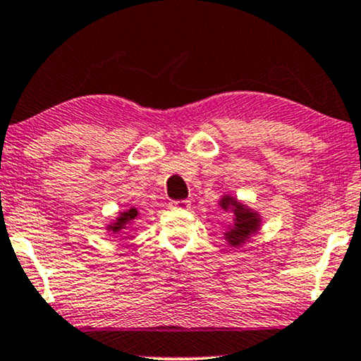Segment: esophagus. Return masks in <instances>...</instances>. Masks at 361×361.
I'll use <instances>...</instances> for the list:
<instances>
[{"label": "esophagus", "mask_w": 361, "mask_h": 361, "mask_svg": "<svg viewBox=\"0 0 361 361\" xmlns=\"http://www.w3.org/2000/svg\"><path fill=\"white\" fill-rule=\"evenodd\" d=\"M171 208H176V209H190V208H191V201H188V200L171 201Z\"/></svg>", "instance_id": "obj_1"}]
</instances>
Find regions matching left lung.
I'll return each instance as SVG.
<instances>
[{
    "instance_id": "obj_1",
    "label": "left lung",
    "mask_w": 361,
    "mask_h": 361,
    "mask_svg": "<svg viewBox=\"0 0 361 361\" xmlns=\"http://www.w3.org/2000/svg\"><path fill=\"white\" fill-rule=\"evenodd\" d=\"M219 206L226 213L231 211L234 214L233 224L228 226L224 233V239L231 247H241L254 234L259 233L262 218L259 216L257 211L251 209L247 204L241 203V201L231 195L221 196Z\"/></svg>"
}]
</instances>
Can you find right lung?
<instances>
[{"instance_id":"right-lung-1","label":"right lung","mask_w":361,"mask_h":361,"mask_svg":"<svg viewBox=\"0 0 361 361\" xmlns=\"http://www.w3.org/2000/svg\"><path fill=\"white\" fill-rule=\"evenodd\" d=\"M140 218V213H138L137 208H128L125 211H120L112 223L107 224V233L110 234H120L122 231L130 228L132 224H135V221Z\"/></svg>"}]
</instances>
